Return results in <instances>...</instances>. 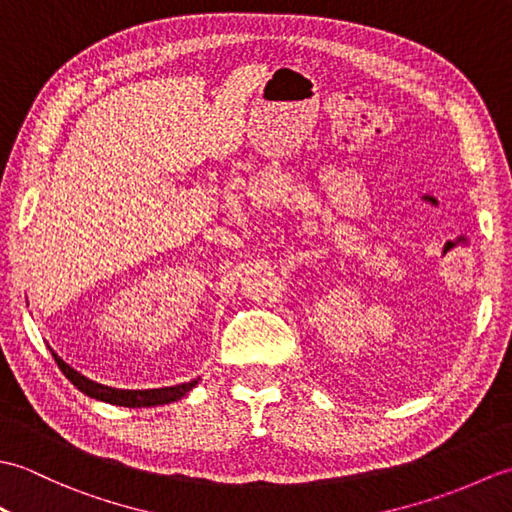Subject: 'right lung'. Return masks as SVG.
Returning <instances> with one entry per match:
<instances>
[{"instance_id": "add662e5", "label": "right lung", "mask_w": 512, "mask_h": 512, "mask_svg": "<svg viewBox=\"0 0 512 512\" xmlns=\"http://www.w3.org/2000/svg\"><path fill=\"white\" fill-rule=\"evenodd\" d=\"M54 361H57L59 369L63 376L70 380V383L88 394L92 398H99L110 402V405H121V407H154V405H167V402L180 400L187 391L198 383V380H191V383H182V385H173V387H160V389H114L101 383H94V380L85 378L83 374L76 372L70 365H65L57 354H52Z\"/></svg>"}]
</instances>
